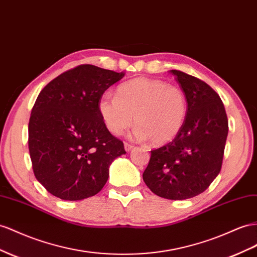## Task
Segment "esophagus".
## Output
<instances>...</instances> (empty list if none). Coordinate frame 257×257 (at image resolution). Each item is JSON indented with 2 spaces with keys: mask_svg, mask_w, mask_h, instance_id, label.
<instances>
[{
  "mask_svg": "<svg viewBox=\"0 0 257 257\" xmlns=\"http://www.w3.org/2000/svg\"><path fill=\"white\" fill-rule=\"evenodd\" d=\"M124 148H125V151H131L132 149L134 148V145H132V144H128V143H125L124 144Z\"/></svg>",
  "mask_w": 257,
  "mask_h": 257,
  "instance_id": "esophagus-1",
  "label": "esophagus"
}]
</instances>
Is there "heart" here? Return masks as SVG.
Returning a JSON list of instances; mask_svg holds the SVG:
<instances>
[{"mask_svg": "<svg viewBox=\"0 0 257 257\" xmlns=\"http://www.w3.org/2000/svg\"><path fill=\"white\" fill-rule=\"evenodd\" d=\"M108 130L121 135L133 119V137L152 145L168 144L178 135L187 115V99L182 88L161 80L138 78L117 87L116 96L105 93L98 102ZM135 117L133 118V116Z\"/></svg>", "mask_w": 257, "mask_h": 257, "instance_id": "b5f03b06", "label": "heart"}]
</instances>
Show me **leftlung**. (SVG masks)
Wrapping results in <instances>:
<instances>
[{"label": "left lung", "mask_w": 257, "mask_h": 257, "mask_svg": "<svg viewBox=\"0 0 257 257\" xmlns=\"http://www.w3.org/2000/svg\"><path fill=\"white\" fill-rule=\"evenodd\" d=\"M187 99V115L178 135L155 150L143 179L157 196L185 200L206 190L219 174L228 135V119L218 94L192 75L171 70Z\"/></svg>", "instance_id": "left-lung-1"}]
</instances>
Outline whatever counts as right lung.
<instances>
[{
    "mask_svg": "<svg viewBox=\"0 0 257 257\" xmlns=\"http://www.w3.org/2000/svg\"><path fill=\"white\" fill-rule=\"evenodd\" d=\"M124 72L80 65L52 80L41 91L29 121V152L39 183L61 200L98 193L109 166L125 155L98 109L102 94Z\"/></svg>",
    "mask_w": 257,
    "mask_h": 257,
    "instance_id": "1",
    "label": "right lung"
}]
</instances>
